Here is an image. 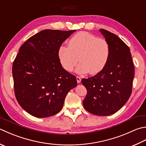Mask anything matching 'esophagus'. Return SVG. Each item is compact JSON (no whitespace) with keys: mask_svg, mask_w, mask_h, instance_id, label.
Segmentation results:
<instances>
[{"mask_svg":"<svg viewBox=\"0 0 146 146\" xmlns=\"http://www.w3.org/2000/svg\"><path fill=\"white\" fill-rule=\"evenodd\" d=\"M76 81H77V82L78 83H80L81 82V78L80 76H76Z\"/></svg>","mask_w":146,"mask_h":146,"instance_id":"34e87169","label":"esophagus"}]
</instances>
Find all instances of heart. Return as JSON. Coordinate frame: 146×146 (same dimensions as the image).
<instances>
[{
  "mask_svg": "<svg viewBox=\"0 0 146 146\" xmlns=\"http://www.w3.org/2000/svg\"><path fill=\"white\" fill-rule=\"evenodd\" d=\"M110 55V47L104 38L82 31L71 37L68 46L61 45L58 50L59 59L64 69L72 71L78 62L76 72L95 75L104 69Z\"/></svg>",
  "mask_w": 146,
  "mask_h": 146,
  "instance_id": "obj_1",
  "label": "heart"
}]
</instances>
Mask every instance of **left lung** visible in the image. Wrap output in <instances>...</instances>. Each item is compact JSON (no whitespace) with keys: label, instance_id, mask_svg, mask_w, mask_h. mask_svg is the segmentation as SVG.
<instances>
[{"label":"left lung","instance_id":"8db88e82","mask_svg":"<svg viewBox=\"0 0 146 146\" xmlns=\"http://www.w3.org/2000/svg\"><path fill=\"white\" fill-rule=\"evenodd\" d=\"M99 31L110 45V58L101 72L82 80L87 90L83 104L93 115L109 116L120 110L130 97L134 66L130 48L124 42L109 31Z\"/></svg>","mask_w":146,"mask_h":146}]
</instances>
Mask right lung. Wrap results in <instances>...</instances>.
Returning <instances> with one entry per match:
<instances>
[{"mask_svg": "<svg viewBox=\"0 0 146 146\" xmlns=\"http://www.w3.org/2000/svg\"><path fill=\"white\" fill-rule=\"evenodd\" d=\"M76 30H44L21 45L13 64L14 89L23 109L36 118H46L62 110L76 76L60 62L58 50Z\"/></svg>", "mask_w": 146, "mask_h": 146, "instance_id": "obj_1", "label": "right lung"}]
</instances>
